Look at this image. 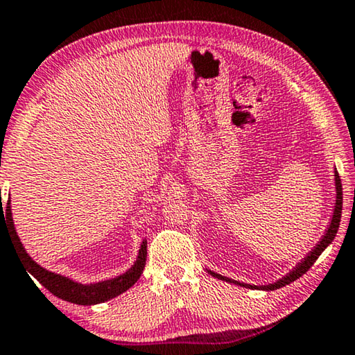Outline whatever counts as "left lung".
<instances>
[{"label":"left lung","instance_id":"8db88e82","mask_svg":"<svg viewBox=\"0 0 355 355\" xmlns=\"http://www.w3.org/2000/svg\"><path fill=\"white\" fill-rule=\"evenodd\" d=\"M335 186H336V205H335V211H333V218H331V223L330 225H328V230L325 232V235H323L322 240L318 241V245L315 246L314 250L311 251L309 254L306 256L304 261H301L300 264H297L295 269H293L288 275L282 277L280 280H277L275 284H269V285H248V284H240V282L237 280H232V279H227V277H223L219 274H216V272H211L208 270L209 274H211L213 277H216V279H220V280H225L229 282V284H235V285H240V286H245V288H253V290H277V288H282V286L288 285L291 284V282H295L296 279H300L301 275H304L307 270L311 269L312 264L315 263L318 256H320L323 253V250L327 248L328 245L331 243L333 239H335V235L338 232V227H340V220H341V209H343V186H341V179H340V174H338V171H335Z\"/></svg>","mask_w":355,"mask_h":355}]
</instances>
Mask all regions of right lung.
<instances>
[{
	"mask_svg": "<svg viewBox=\"0 0 355 355\" xmlns=\"http://www.w3.org/2000/svg\"><path fill=\"white\" fill-rule=\"evenodd\" d=\"M0 207H1L0 208V229H1V225H4L9 232V235L12 237L14 246H15V250L19 251L20 259H22L25 269H27V274L33 275L46 290H49L54 296L60 297V300L75 302V304H81V306L99 304V302L109 301V300H112V297L121 295L123 291L130 290L131 286L135 285L137 280H139V277L144 270V266H146V259H147V240L142 241L139 256H137V261L135 263V266H132L128 272H125V274L118 275L116 279L99 282V284H91V285L76 284V282L67 279V277H64V275H59V274H54V272L46 270L44 267L38 266L32 258H30V256L27 254V251H25V248L22 246V243H20L17 234H15V229L12 224L11 203H9V200H8V203L4 205V209H3L1 200H0Z\"/></svg>",
	"mask_w": 355,
	"mask_h": 355,
	"instance_id": "right-lung-1",
	"label": "right lung"
}]
</instances>
